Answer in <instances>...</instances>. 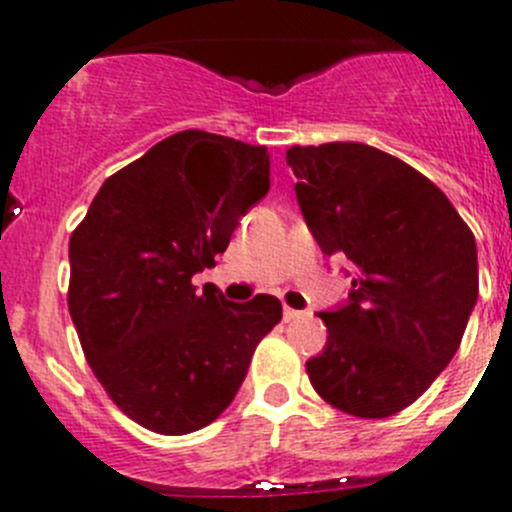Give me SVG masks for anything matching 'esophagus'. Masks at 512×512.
<instances>
[{"instance_id":"obj_1","label":"esophagus","mask_w":512,"mask_h":512,"mask_svg":"<svg viewBox=\"0 0 512 512\" xmlns=\"http://www.w3.org/2000/svg\"><path fill=\"white\" fill-rule=\"evenodd\" d=\"M282 317H285V322H292V320H300V317H305V312L292 310V307H285V310H282Z\"/></svg>"}]
</instances>
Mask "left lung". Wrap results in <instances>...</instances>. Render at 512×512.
Segmentation results:
<instances>
[{"instance_id":"8db88e82","label":"left lung","mask_w":512,"mask_h":512,"mask_svg":"<svg viewBox=\"0 0 512 512\" xmlns=\"http://www.w3.org/2000/svg\"><path fill=\"white\" fill-rule=\"evenodd\" d=\"M312 237L355 267L347 302L320 312L312 388L355 418H390L448 367L478 302V247L448 197L415 167L360 142L290 147Z\"/></svg>"}]
</instances>
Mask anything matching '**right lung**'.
<instances>
[{
	"label": "right lung",
	"instance_id": "obj_1",
	"mask_svg": "<svg viewBox=\"0 0 512 512\" xmlns=\"http://www.w3.org/2000/svg\"><path fill=\"white\" fill-rule=\"evenodd\" d=\"M270 190L265 147L185 130L104 180L69 237V315L112 403L142 428L187 435L235 400L272 295L227 302L192 275L215 265Z\"/></svg>",
	"mask_w": 512,
	"mask_h": 512
}]
</instances>
